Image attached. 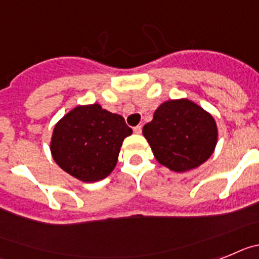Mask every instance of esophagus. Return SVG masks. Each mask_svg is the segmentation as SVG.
I'll list each match as a JSON object with an SVG mask.
<instances>
[{
	"instance_id": "obj_1",
	"label": "esophagus",
	"mask_w": 259,
	"mask_h": 259,
	"mask_svg": "<svg viewBox=\"0 0 259 259\" xmlns=\"http://www.w3.org/2000/svg\"><path fill=\"white\" fill-rule=\"evenodd\" d=\"M133 132L136 133V134H141V133H142V126H136L134 127V129H133Z\"/></svg>"
}]
</instances>
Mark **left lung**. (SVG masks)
<instances>
[{
	"label": "left lung",
	"mask_w": 259,
	"mask_h": 259,
	"mask_svg": "<svg viewBox=\"0 0 259 259\" xmlns=\"http://www.w3.org/2000/svg\"><path fill=\"white\" fill-rule=\"evenodd\" d=\"M142 133L155 159L179 173L194 169L208 160L219 136L212 114L189 99L161 103Z\"/></svg>",
	"instance_id": "obj_1"
}]
</instances>
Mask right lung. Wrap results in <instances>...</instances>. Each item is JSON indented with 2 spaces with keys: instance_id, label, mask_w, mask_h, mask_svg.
I'll list each match as a JSON object with an SVG mask.
<instances>
[{
  "instance_id": "right-lung-1",
  "label": "right lung",
  "mask_w": 259,
  "mask_h": 259,
  "mask_svg": "<svg viewBox=\"0 0 259 259\" xmlns=\"http://www.w3.org/2000/svg\"><path fill=\"white\" fill-rule=\"evenodd\" d=\"M132 133L122 116L98 103L76 105L57 121L49 148L61 169L82 183H96L111 175Z\"/></svg>"
}]
</instances>
